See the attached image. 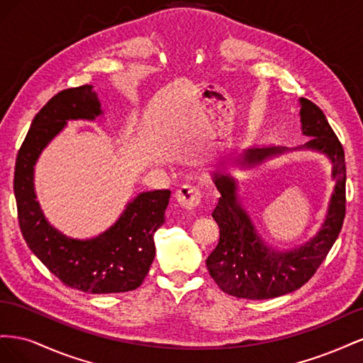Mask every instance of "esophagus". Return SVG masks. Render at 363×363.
I'll list each match as a JSON object with an SVG mask.
<instances>
[{
  "label": "esophagus",
  "instance_id": "obj_1",
  "mask_svg": "<svg viewBox=\"0 0 363 363\" xmlns=\"http://www.w3.org/2000/svg\"><path fill=\"white\" fill-rule=\"evenodd\" d=\"M201 189L199 186L194 184H183L182 188L177 191V201L180 206L186 207V208H194L201 203Z\"/></svg>",
  "mask_w": 363,
  "mask_h": 363
}]
</instances>
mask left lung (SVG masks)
Here are the masks:
<instances>
[{"label":"left lung","instance_id":"left-lung-1","mask_svg":"<svg viewBox=\"0 0 363 363\" xmlns=\"http://www.w3.org/2000/svg\"><path fill=\"white\" fill-rule=\"evenodd\" d=\"M300 104L303 135L311 136V140L294 150L323 152L332 162V177L336 180L325 221L316 236L289 251L267 247L238 200L235 179L213 172L221 194L212 212L219 227V242L207 257L206 267L218 286L238 298L268 300L300 289L320 268L344 224L347 174L342 144L320 107L306 98H300ZM284 151L289 148H248L236 159V164L255 167Z\"/></svg>","mask_w":363,"mask_h":363}]
</instances>
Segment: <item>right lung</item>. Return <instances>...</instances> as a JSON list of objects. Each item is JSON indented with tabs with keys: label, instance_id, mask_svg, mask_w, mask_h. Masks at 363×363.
<instances>
[{
	"label": "right lung",
	"instance_id": "obj_1",
	"mask_svg": "<svg viewBox=\"0 0 363 363\" xmlns=\"http://www.w3.org/2000/svg\"><path fill=\"white\" fill-rule=\"evenodd\" d=\"M103 115L94 86L71 87L54 95L31 123L18 151L13 191L18 221L28 248L69 288L87 294H116L139 288L155 260L156 230L164 223L171 191L140 192L118 221L92 239H74L54 228L36 201L35 164L69 119Z\"/></svg>",
	"mask_w": 363,
	"mask_h": 363
}]
</instances>
